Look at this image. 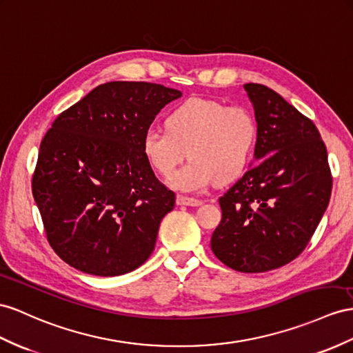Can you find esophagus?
<instances>
[{"label": "esophagus", "mask_w": 353, "mask_h": 353, "mask_svg": "<svg viewBox=\"0 0 353 353\" xmlns=\"http://www.w3.org/2000/svg\"><path fill=\"white\" fill-rule=\"evenodd\" d=\"M177 204L179 205H189V207H198L201 205L203 201L198 200V198L192 196H185V195H177Z\"/></svg>", "instance_id": "esophagus-1"}]
</instances>
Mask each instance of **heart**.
<instances>
[{
    "instance_id": "heart-1",
    "label": "heart",
    "mask_w": 353,
    "mask_h": 353,
    "mask_svg": "<svg viewBox=\"0 0 353 353\" xmlns=\"http://www.w3.org/2000/svg\"><path fill=\"white\" fill-rule=\"evenodd\" d=\"M165 126L167 131L144 132L141 152L162 177H171L188 152L192 162L171 179L179 191L200 192L218 180L232 182L254 157L258 126L246 107L189 98L168 113Z\"/></svg>"
}]
</instances>
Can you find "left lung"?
I'll list each match as a JSON object with an SVG mask.
<instances>
[{"label":"left lung","mask_w":353,"mask_h":353,"mask_svg":"<svg viewBox=\"0 0 353 353\" xmlns=\"http://www.w3.org/2000/svg\"><path fill=\"white\" fill-rule=\"evenodd\" d=\"M254 104L256 165L219 198L222 221L213 254L241 273L291 263L309 245L327 210L332 176L314 123L259 83H246Z\"/></svg>","instance_id":"8db88e82"}]
</instances>
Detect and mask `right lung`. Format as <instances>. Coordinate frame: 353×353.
<instances>
[{
  "label": "right lung",
  "instance_id": "obj_1",
  "mask_svg": "<svg viewBox=\"0 0 353 353\" xmlns=\"http://www.w3.org/2000/svg\"><path fill=\"white\" fill-rule=\"evenodd\" d=\"M180 97L157 83L108 82L53 121L32 195L49 245L68 265L110 277L150 256L176 195L157 179L141 140L161 108Z\"/></svg>",
  "mask_w": 353,
  "mask_h": 353
}]
</instances>
